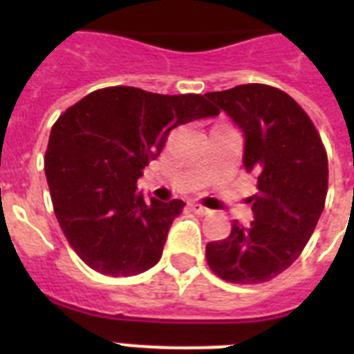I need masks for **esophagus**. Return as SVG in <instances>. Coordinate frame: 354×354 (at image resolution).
I'll return each mask as SVG.
<instances>
[{
  "label": "esophagus",
  "instance_id": "34e87169",
  "mask_svg": "<svg viewBox=\"0 0 354 354\" xmlns=\"http://www.w3.org/2000/svg\"><path fill=\"white\" fill-rule=\"evenodd\" d=\"M191 209H193L196 215H211V213H213V211L207 209V207H204L202 204H196V202H193V204H191Z\"/></svg>",
  "mask_w": 354,
  "mask_h": 354
}]
</instances>
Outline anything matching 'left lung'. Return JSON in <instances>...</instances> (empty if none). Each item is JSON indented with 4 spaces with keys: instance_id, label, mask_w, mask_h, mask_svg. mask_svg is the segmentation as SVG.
<instances>
[{
    "instance_id": "1",
    "label": "left lung",
    "mask_w": 354,
    "mask_h": 354,
    "mask_svg": "<svg viewBox=\"0 0 354 354\" xmlns=\"http://www.w3.org/2000/svg\"><path fill=\"white\" fill-rule=\"evenodd\" d=\"M244 133V169L257 176L250 226L233 222L224 241L205 246L221 279L253 285L274 279L308 242L324 211L329 182L327 152L305 110L288 93L242 84L205 93Z\"/></svg>"
}]
</instances>
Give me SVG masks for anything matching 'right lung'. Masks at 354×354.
Returning <instances> with one entry per match:
<instances>
[{"instance_id": "add662e5", "label": "right lung", "mask_w": 354, "mask_h": 354, "mask_svg": "<svg viewBox=\"0 0 354 354\" xmlns=\"http://www.w3.org/2000/svg\"><path fill=\"white\" fill-rule=\"evenodd\" d=\"M215 115L218 110L202 95L112 86L91 91L58 118L46 150V178L58 224L90 268L128 277L160 261L185 204L147 202L138 180L172 128Z\"/></svg>"}]
</instances>
